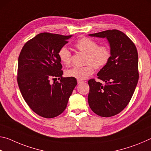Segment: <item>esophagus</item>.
<instances>
[{
    "mask_svg": "<svg viewBox=\"0 0 151 151\" xmlns=\"http://www.w3.org/2000/svg\"><path fill=\"white\" fill-rule=\"evenodd\" d=\"M83 81H82V80H77V83H78V84L79 85V84H81L82 83H83Z\"/></svg>",
    "mask_w": 151,
    "mask_h": 151,
    "instance_id": "34e87169",
    "label": "esophagus"
}]
</instances>
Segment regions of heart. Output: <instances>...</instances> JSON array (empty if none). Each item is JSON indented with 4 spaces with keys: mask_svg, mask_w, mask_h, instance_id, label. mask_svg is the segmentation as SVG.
<instances>
[{
    "mask_svg": "<svg viewBox=\"0 0 151 151\" xmlns=\"http://www.w3.org/2000/svg\"><path fill=\"white\" fill-rule=\"evenodd\" d=\"M75 47L81 52L87 55L86 63L85 66H73L66 70V75L78 80H84L94 73V66L101 68L108 63L111 56L110 48L107 45L99 46L98 42L90 38L83 37L79 39L75 44ZM58 57L66 66L71 63V52L65 47L60 48L58 52Z\"/></svg>",
    "mask_w": 151,
    "mask_h": 151,
    "instance_id": "obj_1",
    "label": "heart"
}]
</instances>
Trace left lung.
<instances>
[{
  "mask_svg": "<svg viewBox=\"0 0 151 151\" xmlns=\"http://www.w3.org/2000/svg\"><path fill=\"white\" fill-rule=\"evenodd\" d=\"M88 35L106 38L111 52L108 63L97 74L104 85L94 79L88 81L90 86L88 104L99 116H114L127 106L137 85L139 60L137 48L124 33L118 30Z\"/></svg>",
  "mask_w": 151,
  "mask_h": 151,
  "instance_id": "8db88e82",
  "label": "left lung"
}]
</instances>
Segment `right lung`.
<instances>
[{"mask_svg":"<svg viewBox=\"0 0 151 151\" xmlns=\"http://www.w3.org/2000/svg\"><path fill=\"white\" fill-rule=\"evenodd\" d=\"M72 35L43 32L25 43L18 62L17 82L22 96L35 113L54 118L65 111L77 85L76 78L63 77L58 52ZM59 82L50 83V79Z\"/></svg>","mask_w":151,"mask_h":151,"instance_id":"add662e5","label":"right lung"}]
</instances>
